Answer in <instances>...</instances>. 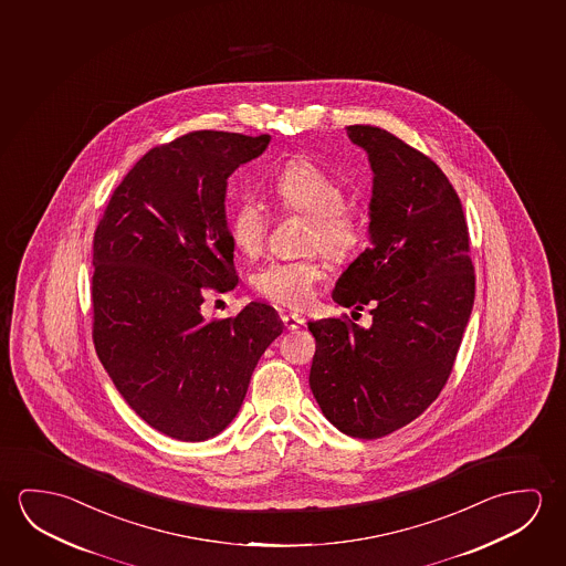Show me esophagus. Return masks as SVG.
Returning <instances> with one entry per match:
<instances>
[{
	"label": "esophagus",
	"mask_w": 566,
	"mask_h": 566,
	"mask_svg": "<svg viewBox=\"0 0 566 566\" xmlns=\"http://www.w3.org/2000/svg\"><path fill=\"white\" fill-rule=\"evenodd\" d=\"M281 321H283V326H285L287 331H296V328H301V326L305 324V321H303L298 314H283Z\"/></svg>",
	"instance_id": "1"
}]
</instances>
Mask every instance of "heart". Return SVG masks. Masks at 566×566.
Returning <instances> with one entry per match:
<instances>
[{
    "label": "heart",
    "mask_w": 566,
    "mask_h": 566,
    "mask_svg": "<svg viewBox=\"0 0 566 566\" xmlns=\"http://www.w3.org/2000/svg\"><path fill=\"white\" fill-rule=\"evenodd\" d=\"M271 192L285 212L306 216L303 248L321 250L333 261H348L358 252L366 230L356 210L344 205L340 180L308 159H293L273 177ZM233 245L255 255L265 242L268 216L253 197H242L226 218ZM321 253L296 260H271L253 273L258 295L277 305L298 308L311 303L314 285L323 277Z\"/></svg>",
    "instance_id": "1"
}]
</instances>
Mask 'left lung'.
<instances>
[{
    "label": "left lung",
    "mask_w": 566,
    "mask_h": 566,
    "mask_svg": "<svg viewBox=\"0 0 566 566\" xmlns=\"http://www.w3.org/2000/svg\"><path fill=\"white\" fill-rule=\"evenodd\" d=\"M374 169L371 245L342 273L333 298L364 311L308 323V384L324 417L354 439L415 421L447 386L475 295L467 218L439 165L376 126H348Z\"/></svg>",
    "instance_id": "1"
}]
</instances>
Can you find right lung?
<instances>
[{
	"label": "right lung",
	"mask_w": 566,
	"mask_h": 566,
	"mask_svg": "<svg viewBox=\"0 0 566 566\" xmlns=\"http://www.w3.org/2000/svg\"><path fill=\"white\" fill-rule=\"evenodd\" d=\"M270 135L200 129L145 153L94 232L92 340L126 403L155 431L207 440L232 422L253 369L283 333L250 303L207 321L205 293L235 287L226 180Z\"/></svg>",
	"instance_id": "obj_1"
}]
</instances>
